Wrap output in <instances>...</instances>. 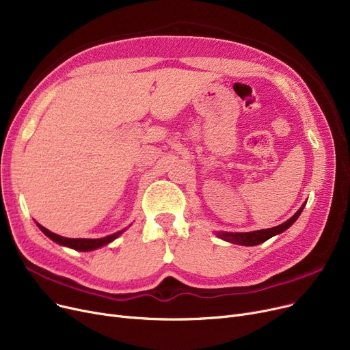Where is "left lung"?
Returning <instances> with one entry per match:
<instances>
[{
  "label": "left lung",
  "mask_w": 350,
  "mask_h": 350,
  "mask_svg": "<svg viewBox=\"0 0 350 350\" xmlns=\"http://www.w3.org/2000/svg\"><path fill=\"white\" fill-rule=\"evenodd\" d=\"M305 204L295 213V215L291 217L288 221L277 226V227H272V228H267V230H258V231H252V232H217V235L219 238H223L226 241L234 243V244H240V245H258L267 240H269L271 237L277 235L284 232L286 228H289L293 223L297 221L298 217L301 215L302 210H304Z\"/></svg>",
  "instance_id": "obj_1"
}]
</instances>
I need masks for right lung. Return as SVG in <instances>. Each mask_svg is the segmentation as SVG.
<instances>
[{
	"label": "right lung",
	"mask_w": 350,
	"mask_h": 350,
	"mask_svg": "<svg viewBox=\"0 0 350 350\" xmlns=\"http://www.w3.org/2000/svg\"><path fill=\"white\" fill-rule=\"evenodd\" d=\"M40 230L46 235L49 237L52 241L58 243L61 245H65V247H69V248H73L77 251H92V250H96L99 247H103L109 243H112L115 238H118L124 230L122 231H118L112 235H107V237H103V238H96V240H92V238H65V237H61L58 234H53L49 230H46L45 227H42L41 224H38Z\"/></svg>",
	"instance_id": "add662e5"
}]
</instances>
